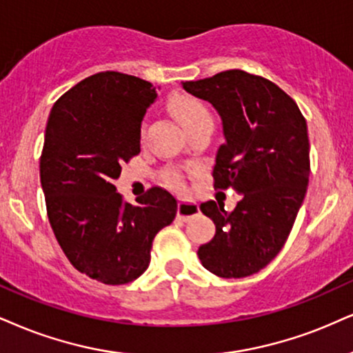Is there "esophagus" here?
<instances>
[{
    "label": "esophagus",
    "mask_w": 353,
    "mask_h": 353,
    "mask_svg": "<svg viewBox=\"0 0 353 353\" xmlns=\"http://www.w3.org/2000/svg\"><path fill=\"white\" fill-rule=\"evenodd\" d=\"M199 212L198 204L194 201H185V199H180L178 203V211L176 216L180 217L181 221H190L191 217H194Z\"/></svg>",
    "instance_id": "obj_1"
}]
</instances>
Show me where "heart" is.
Wrapping results in <instances>:
<instances>
[{"instance_id": "1", "label": "heart", "mask_w": 353, "mask_h": 353, "mask_svg": "<svg viewBox=\"0 0 353 353\" xmlns=\"http://www.w3.org/2000/svg\"><path fill=\"white\" fill-rule=\"evenodd\" d=\"M170 111L176 117V121L183 125V129L188 130L198 128L204 123H212L210 110L206 108L201 99L190 97V94H175L168 103ZM145 134V123L142 124V136ZM163 183L175 190L185 188V173L180 168L170 167L162 172Z\"/></svg>"}]
</instances>
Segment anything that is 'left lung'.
I'll list each match as a JSON object with an SVG mask.
<instances>
[{
    "mask_svg": "<svg viewBox=\"0 0 353 353\" xmlns=\"http://www.w3.org/2000/svg\"><path fill=\"white\" fill-rule=\"evenodd\" d=\"M181 85L211 103L223 121L225 141L216 154L214 188L242 194L232 212L224 203H201L216 234L199 247L198 256L221 278L254 275L283 249L306 194V119L280 86L243 70Z\"/></svg>",
    "mask_w": 353,
    "mask_h": 353,
    "instance_id": "8db88e82",
    "label": "left lung"
}]
</instances>
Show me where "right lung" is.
Here are the masks:
<instances>
[{
  "label": "right lung",
  "instance_id": "add662e5",
  "mask_svg": "<svg viewBox=\"0 0 353 353\" xmlns=\"http://www.w3.org/2000/svg\"><path fill=\"white\" fill-rule=\"evenodd\" d=\"M154 85L119 72L77 83L52 108L41 155V185L57 242L78 272L125 285L145 272L176 199L154 186L125 203L116 191L121 165L141 152V124Z\"/></svg>",
  "mask_w": 353,
  "mask_h": 353
}]
</instances>
